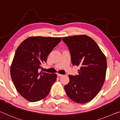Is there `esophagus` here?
I'll return each instance as SVG.
<instances>
[{
    "mask_svg": "<svg viewBox=\"0 0 120 120\" xmlns=\"http://www.w3.org/2000/svg\"><path fill=\"white\" fill-rule=\"evenodd\" d=\"M57 76H59V77H60V76H62L63 75H62V74H58V73H57Z\"/></svg>",
    "mask_w": 120,
    "mask_h": 120,
    "instance_id": "1",
    "label": "esophagus"
}]
</instances>
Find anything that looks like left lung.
Instances as JSON below:
<instances>
[{"mask_svg":"<svg viewBox=\"0 0 120 120\" xmlns=\"http://www.w3.org/2000/svg\"><path fill=\"white\" fill-rule=\"evenodd\" d=\"M73 65L80 66L78 74L69 75L70 81L64 86L68 97L76 103L84 104L95 98L104 82L106 58L93 39L86 35L64 37Z\"/></svg>","mask_w":120,"mask_h":120,"instance_id":"left-lung-1","label":"left lung"}]
</instances>
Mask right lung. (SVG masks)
Segmentation results:
<instances>
[{
	"mask_svg": "<svg viewBox=\"0 0 120 120\" xmlns=\"http://www.w3.org/2000/svg\"><path fill=\"white\" fill-rule=\"evenodd\" d=\"M62 38L32 37L17 48L11 68V79L17 91L30 102L42 99L56 81V74L39 72L41 65Z\"/></svg>",
	"mask_w": 120,
	"mask_h": 120,
	"instance_id": "add662e5",
	"label": "right lung"
}]
</instances>
